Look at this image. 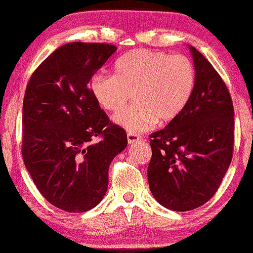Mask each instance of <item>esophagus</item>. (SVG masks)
Wrapping results in <instances>:
<instances>
[{
    "instance_id": "1",
    "label": "esophagus",
    "mask_w": 253,
    "mask_h": 253,
    "mask_svg": "<svg viewBox=\"0 0 253 253\" xmlns=\"http://www.w3.org/2000/svg\"><path fill=\"white\" fill-rule=\"evenodd\" d=\"M127 140H128V144L138 143V141L140 140V135L129 132V133H127Z\"/></svg>"
}]
</instances>
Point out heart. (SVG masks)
<instances>
[{"label":"heart","mask_w":253,"mask_h":253,"mask_svg":"<svg viewBox=\"0 0 253 253\" xmlns=\"http://www.w3.org/2000/svg\"><path fill=\"white\" fill-rule=\"evenodd\" d=\"M196 84L195 66L188 57L161 51L135 50L115 64V75H95L90 90L104 110L117 112L135 92L137 103L114 115L130 133L169 123L185 109Z\"/></svg>","instance_id":"1"}]
</instances>
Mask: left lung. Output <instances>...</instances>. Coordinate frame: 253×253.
<instances>
[{
	"instance_id": "8db88e82",
	"label": "left lung",
	"mask_w": 253,
	"mask_h": 253,
	"mask_svg": "<svg viewBox=\"0 0 253 253\" xmlns=\"http://www.w3.org/2000/svg\"><path fill=\"white\" fill-rule=\"evenodd\" d=\"M196 84L189 103L165 128L150 134V190L171 211L195 210L210 201L233 156L234 109L225 82L190 46Z\"/></svg>"
}]
</instances>
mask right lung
<instances>
[{"mask_svg":"<svg viewBox=\"0 0 253 253\" xmlns=\"http://www.w3.org/2000/svg\"><path fill=\"white\" fill-rule=\"evenodd\" d=\"M115 51L110 43H65L38 66L26 88V169L40 194L69 213L101 202L109 165L127 146L126 130L109 120L90 90L92 76Z\"/></svg>","mask_w":253,"mask_h":253,"instance_id":"right-lung-1","label":"right lung"}]
</instances>
